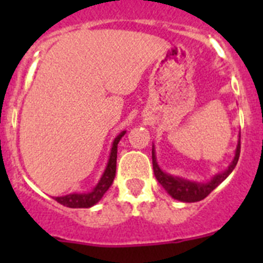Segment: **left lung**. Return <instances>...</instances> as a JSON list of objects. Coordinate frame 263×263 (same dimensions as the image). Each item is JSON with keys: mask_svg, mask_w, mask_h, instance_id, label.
<instances>
[{"mask_svg": "<svg viewBox=\"0 0 263 263\" xmlns=\"http://www.w3.org/2000/svg\"><path fill=\"white\" fill-rule=\"evenodd\" d=\"M240 148L241 143L238 141V145L236 148V154H234V159L232 160V163L229 164L224 173L217 174V175L213 176L210 182L206 183H197V182H191V180H187V179L178 178V176H173L170 174L163 173L162 170L159 168L157 163V157H155V150L154 146H153V168H154V175L157 178L158 182L160 183V185L167 191V194L171 197L176 199V200L184 201V203H195V201L203 200L204 197H206L211 192L217 187L220 183H222L225 179L229 176V174L232 173L236 167L237 162H238V158H240Z\"/></svg>", "mask_w": 263, "mask_h": 263, "instance_id": "1", "label": "left lung"}]
</instances>
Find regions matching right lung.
I'll return each instance as SVG.
<instances>
[{"label": "right lung", "mask_w": 263, "mask_h": 263, "mask_svg": "<svg viewBox=\"0 0 263 263\" xmlns=\"http://www.w3.org/2000/svg\"><path fill=\"white\" fill-rule=\"evenodd\" d=\"M126 132H121L113 141L110 150V157H109L108 164L104 171L103 176L99 180L96 187L88 194H69L66 196L55 197V200L60 203L62 205H66L68 208H89V206L95 205L101 200V197L104 196L109 187L111 185L116 176V164H117V145L120 142V139L125 136Z\"/></svg>", "instance_id": "right-lung-1"}]
</instances>
